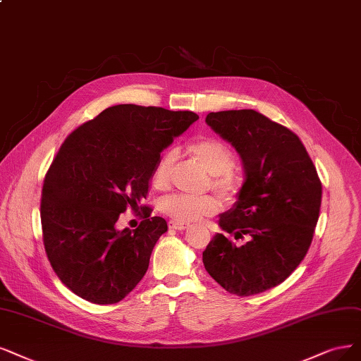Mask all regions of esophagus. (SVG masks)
<instances>
[{"label":"esophagus","instance_id":"34e87169","mask_svg":"<svg viewBox=\"0 0 361 361\" xmlns=\"http://www.w3.org/2000/svg\"><path fill=\"white\" fill-rule=\"evenodd\" d=\"M169 229H176V231H184L189 228V223H184V221H177V220H171L168 223Z\"/></svg>","mask_w":361,"mask_h":361}]
</instances>
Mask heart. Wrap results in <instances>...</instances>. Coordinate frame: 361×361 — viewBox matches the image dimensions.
<instances>
[{"mask_svg":"<svg viewBox=\"0 0 361 361\" xmlns=\"http://www.w3.org/2000/svg\"><path fill=\"white\" fill-rule=\"evenodd\" d=\"M189 153L201 164L211 176H214L212 185L226 197H233L239 189L241 181L233 172L235 153L229 145L216 138H202L189 144ZM176 162V153L165 152L159 157L152 173V183L154 188L164 190L171 183L172 168ZM221 208L217 197L211 195L192 196L177 193L168 196L162 202L165 214L177 221H193L202 216H212Z\"/></svg>","mask_w":361,"mask_h":361,"instance_id":"b5f03b06","label":"heart"}]
</instances>
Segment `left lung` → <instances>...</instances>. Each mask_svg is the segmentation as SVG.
Segmentation results:
<instances>
[{"label":"left lung","instance_id":"1","mask_svg":"<svg viewBox=\"0 0 361 361\" xmlns=\"http://www.w3.org/2000/svg\"><path fill=\"white\" fill-rule=\"evenodd\" d=\"M205 122L241 156L245 181L235 205L207 245V272L236 296H252L286 281L306 256L322 207V181L295 132L255 110L209 113Z\"/></svg>","mask_w":361,"mask_h":361}]
</instances>
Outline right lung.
Returning a JSON list of instances; mask_svg holds the SVG:
<instances>
[{
	"instance_id": "1",
	"label": "right lung",
	"mask_w": 361,
	"mask_h": 361,
	"mask_svg": "<svg viewBox=\"0 0 361 361\" xmlns=\"http://www.w3.org/2000/svg\"><path fill=\"white\" fill-rule=\"evenodd\" d=\"M197 118L120 104L66 137L44 177L39 214L49 262L74 295L111 305L141 281L168 224L152 217L150 207H141L135 231H118L116 223L140 208L160 153Z\"/></svg>"
}]
</instances>
